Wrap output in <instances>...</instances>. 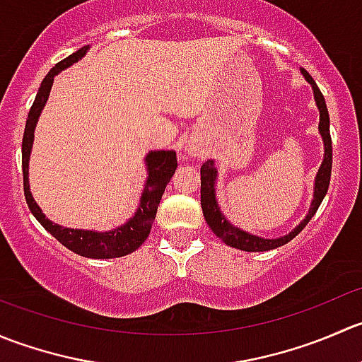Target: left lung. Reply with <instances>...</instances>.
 Masks as SVG:
<instances>
[{"mask_svg":"<svg viewBox=\"0 0 362 362\" xmlns=\"http://www.w3.org/2000/svg\"><path fill=\"white\" fill-rule=\"evenodd\" d=\"M303 75L306 76L310 83L313 87V94H315V101L317 107H319L320 112V122H319V129L320 134H322L324 140V160L319 168V173H317L315 178V194H313V202L312 206H310L308 215L305 217V221L291 231L287 236H282V238L276 240H264L259 238V236L249 235V233L242 231V229L235 228L233 224H229L228 221L224 218V215L221 214L218 210L217 202H215V191H214V184H215V177H217V171L214 168V160H206L203 163L202 166V208H203V215L206 224L210 226L211 231L229 247H235V249L240 250H247V252H264V250H272L276 249V247H282L286 243H289L294 236H298L299 233L303 231L306 224L310 222V218L315 215V211L319 210L320 203H322L324 196H326L327 189H329V180H331V166H333V145H331V133H329V113H327V107L326 101H324L322 93L317 87L315 80L308 75V71L301 69Z\"/></svg>","mask_w":362,"mask_h":362,"instance_id":"left-lung-1","label":"left lung"}]
</instances>
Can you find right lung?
<instances>
[{
  "label": "right lung",
  "instance_id": "1",
  "mask_svg": "<svg viewBox=\"0 0 362 362\" xmlns=\"http://www.w3.org/2000/svg\"><path fill=\"white\" fill-rule=\"evenodd\" d=\"M87 52V47H82L80 50L73 52L66 59L59 61L43 78L42 86H40L38 94L35 98L31 110L28 113V120H25V129L23 136V180H24V196L28 202L31 214L38 218L40 224L54 236L59 243H63L66 249L75 254L83 255V257L90 259H112V257H122V255L131 254L147 240L148 233H151L152 224H154L156 214H158V206L163 192L166 189V184L173 177L175 170H177V154L173 151H156L147 156V168H148V178L147 185L141 194L140 206H138L136 214L120 228L113 229L107 233H94V231H82V229H68L61 228V226L54 224L45 215L42 214L38 204L33 199L31 192H29V182H28V160L29 152H31L33 145V133H35L36 120H38L40 113H42L43 105L47 103L49 98L50 87H52L54 76L69 64L78 61L83 54Z\"/></svg>",
  "mask_w": 362,
  "mask_h": 362
}]
</instances>
